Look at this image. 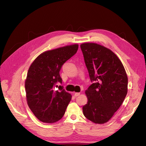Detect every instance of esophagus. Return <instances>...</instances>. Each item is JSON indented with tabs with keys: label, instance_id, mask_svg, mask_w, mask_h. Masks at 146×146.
Listing matches in <instances>:
<instances>
[{
	"label": "esophagus",
	"instance_id": "34e87169",
	"mask_svg": "<svg viewBox=\"0 0 146 146\" xmlns=\"http://www.w3.org/2000/svg\"><path fill=\"white\" fill-rule=\"evenodd\" d=\"M80 92H76V93L74 94V96L75 97H78V96H80Z\"/></svg>",
	"mask_w": 146,
	"mask_h": 146
}]
</instances>
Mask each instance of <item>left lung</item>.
Returning <instances> with one entry per match:
<instances>
[{
  "mask_svg": "<svg viewBox=\"0 0 146 146\" xmlns=\"http://www.w3.org/2000/svg\"><path fill=\"white\" fill-rule=\"evenodd\" d=\"M91 85L85 91L88 103L83 113L96 123H104L121 107L127 94L128 78L118 57L96 43L80 45Z\"/></svg>",
  "mask_w": 146,
  "mask_h": 146,
  "instance_id": "8db88e82",
  "label": "left lung"
}]
</instances>
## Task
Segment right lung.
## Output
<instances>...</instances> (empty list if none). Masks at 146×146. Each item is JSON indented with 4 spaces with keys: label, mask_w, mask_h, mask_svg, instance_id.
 I'll return each instance as SVG.
<instances>
[{
    "label": "right lung",
    "mask_w": 146,
    "mask_h": 146,
    "mask_svg": "<svg viewBox=\"0 0 146 146\" xmlns=\"http://www.w3.org/2000/svg\"><path fill=\"white\" fill-rule=\"evenodd\" d=\"M78 44L43 52L29 69L25 82L26 98L30 109L39 121L54 123L62 118L71 100L60 76L61 67L76 54Z\"/></svg>",
    "instance_id": "right-lung-1"
}]
</instances>
